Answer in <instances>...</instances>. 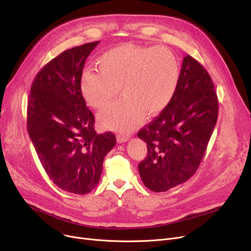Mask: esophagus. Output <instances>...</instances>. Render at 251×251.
<instances>
[{
	"label": "esophagus",
	"instance_id": "34e87169",
	"mask_svg": "<svg viewBox=\"0 0 251 251\" xmlns=\"http://www.w3.org/2000/svg\"><path fill=\"white\" fill-rule=\"evenodd\" d=\"M129 138H130L129 134H118L117 135V140H118V142H120V143L127 141Z\"/></svg>",
	"mask_w": 251,
	"mask_h": 251
}]
</instances>
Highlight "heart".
Wrapping results in <instances>:
<instances>
[{
	"instance_id": "b5f03b06",
	"label": "heart",
	"mask_w": 251,
	"mask_h": 251,
	"mask_svg": "<svg viewBox=\"0 0 251 251\" xmlns=\"http://www.w3.org/2000/svg\"><path fill=\"white\" fill-rule=\"evenodd\" d=\"M99 70L86 69L80 78L85 101L95 109L108 105L120 87L123 97L100 112V124L128 132L146 114L161 113L172 100L180 77L176 56L164 47L118 46L98 60Z\"/></svg>"
}]
</instances>
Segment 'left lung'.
<instances>
[{
    "label": "left lung",
    "instance_id": "8db88e82",
    "mask_svg": "<svg viewBox=\"0 0 251 251\" xmlns=\"http://www.w3.org/2000/svg\"><path fill=\"white\" fill-rule=\"evenodd\" d=\"M217 92L203 66L187 55L179 83L167 107L140 129L148 155L138 165L147 188L165 192L190 179L199 169L218 120Z\"/></svg>",
    "mask_w": 251,
    "mask_h": 251
}]
</instances>
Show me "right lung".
<instances>
[{"label":"right lung","mask_w":251,"mask_h":251,"mask_svg":"<svg viewBox=\"0 0 251 251\" xmlns=\"http://www.w3.org/2000/svg\"><path fill=\"white\" fill-rule=\"evenodd\" d=\"M100 42L66 50L39 71L27 101V131L50 179L61 189L86 194L100 179L102 163L116 144L112 132L98 134L80 78Z\"/></svg>","instance_id":"1"}]
</instances>
